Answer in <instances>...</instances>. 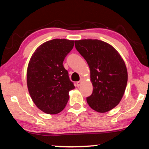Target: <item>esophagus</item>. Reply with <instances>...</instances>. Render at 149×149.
<instances>
[{"label": "esophagus", "mask_w": 149, "mask_h": 149, "mask_svg": "<svg viewBox=\"0 0 149 149\" xmlns=\"http://www.w3.org/2000/svg\"><path fill=\"white\" fill-rule=\"evenodd\" d=\"M83 81H84V80H83V79H81L80 81H79L77 82V87H79L80 86L81 84V83H82Z\"/></svg>", "instance_id": "esophagus-1"}]
</instances>
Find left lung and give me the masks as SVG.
<instances>
[{"label": "left lung", "instance_id": "left-lung-1", "mask_svg": "<svg viewBox=\"0 0 149 149\" xmlns=\"http://www.w3.org/2000/svg\"><path fill=\"white\" fill-rule=\"evenodd\" d=\"M75 48L90 68L93 93L87 98L89 107L100 113L108 112L122 100L127 82V68L112 45L98 39L75 41Z\"/></svg>", "mask_w": 149, "mask_h": 149}]
</instances>
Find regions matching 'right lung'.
<instances>
[{"instance_id": "add662e5", "label": "right lung", "mask_w": 149, "mask_h": 149, "mask_svg": "<svg viewBox=\"0 0 149 149\" xmlns=\"http://www.w3.org/2000/svg\"><path fill=\"white\" fill-rule=\"evenodd\" d=\"M74 42L64 39L50 40L37 47L30 58L27 89L36 107L46 114H56L64 110L70 91L75 88L63 65Z\"/></svg>"}]
</instances>
